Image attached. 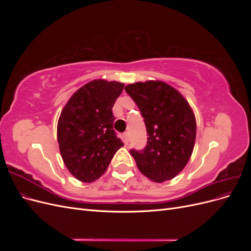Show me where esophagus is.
<instances>
[{
  "label": "esophagus",
  "instance_id": "34e87169",
  "mask_svg": "<svg viewBox=\"0 0 251 251\" xmlns=\"http://www.w3.org/2000/svg\"><path fill=\"white\" fill-rule=\"evenodd\" d=\"M124 142L126 144H127V142H128V133H126V132L124 134Z\"/></svg>",
  "mask_w": 251,
  "mask_h": 251
}]
</instances>
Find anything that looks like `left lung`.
I'll list each match as a JSON object with an SVG mask.
<instances>
[{
	"instance_id": "8db88e82",
	"label": "left lung",
	"mask_w": 251,
	"mask_h": 251,
	"mask_svg": "<svg viewBox=\"0 0 251 251\" xmlns=\"http://www.w3.org/2000/svg\"><path fill=\"white\" fill-rule=\"evenodd\" d=\"M125 90L139 108L149 135L146 149L131 150L137 168L158 183L175 178L194 151L197 126L193 109L177 89L164 81H138Z\"/></svg>"
}]
</instances>
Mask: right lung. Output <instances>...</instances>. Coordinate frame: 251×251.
<instances>
[{
  "instance_id": "right-lung-1",
  "label": "right lung",
  "mask_w": 251,
  "mask_h": 251,
  "mask_svg": "<svg viewBox=\"0 0 251 251\" xmlns=\"http://www.w3.org/2000/svg\"><path fill=\"white\" fill-rule=\"evenodd\" d=\"M125 83L91 80L67 101L57 123L63 161L77 180L91 183L107 171L114 154L124 146L113 130L112 108Z\"/></svg>"
}]
</instances>
